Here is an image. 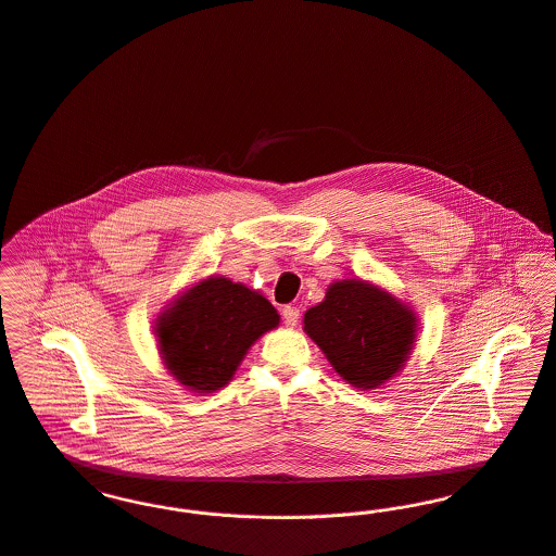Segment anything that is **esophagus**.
Returning <instances> with one entry per match:
<instances>
[{
	"label": "esophagus",
	"instance_id": "obj_1",
	"mask_svg": "<svg viewBox=\"0 0 556 556\" xmlns=\"http://www.w3.org/2000/svg\"><path fill=\"white\" fill-rule=\"evenodd\" d=\"M281 315H283V324H286L288 328H294V326L299 324L300 308L299 306L288 304V306H283V308H281Z\"/></svg>",
	"mask_w": 556,
	"mask_h": 556
}]
</instances>
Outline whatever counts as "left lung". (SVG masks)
I'll list each match as a JSON object with an SVG mask.
<instances>
[{"label": "left lung", "mask_w": 556, "mask_h": 556, "mask_svg": "<svg viewBox=\"0 0 556 556\" xmlns=\"http://www.w3.org/2000/svg\"><path fill=\"white\" fill-rule=\"evenodd\" d=\"M304 332L346 383L377 389L404 368L417 339V315L379 286L344 279L304 313Z\"/></svg>", "instance_id": "1"}]
</instances>
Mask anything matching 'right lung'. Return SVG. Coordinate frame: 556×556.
I'll use <instances>...</instances> for the list:
<instances>
[{
  "label": "right lung",
  "instance_id": "right-lung-1",
  "mask_svg": "<svg viewBox=\"0 0 556 556\" xmlns=\"http://www.w3.org/2000/svg\"><path fill=\"white\" fill-rule=\"evenodd\" d=\"M279 326L275 306L226 277H207L167 306L154 326L173 379L212 393L232 379L248 349Z\"/></svg>",
  "mask_w": 556,
  "mask_h": 556
}]
</instances>
